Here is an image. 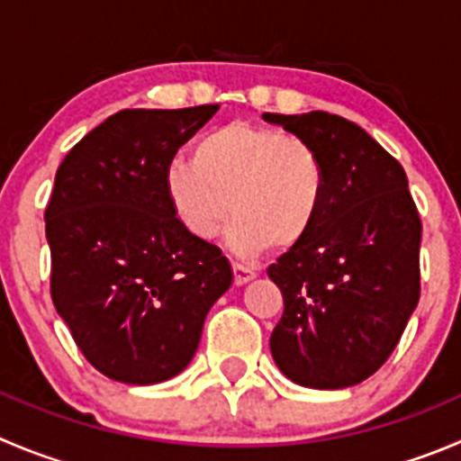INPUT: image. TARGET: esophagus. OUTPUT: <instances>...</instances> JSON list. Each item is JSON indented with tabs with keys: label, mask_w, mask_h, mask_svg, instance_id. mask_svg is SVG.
<instances>
[{
	"label": "esophagus",
	"mask_w": 461,
	"mask_h": 461,
	"mask_svg": "<svg viewBox=\"0 0 461 461\" xmlns=\"http://www.w3.org/2000/svg\"><path fill=\"white\" fill-rule=\"evenodd\" d=\"M251 278H256V271L249 269V267L240 265V262H233V283L235 285H244L249 283Z\"/></svg>",
	"instance_id": "obj_1"
}]
</instances>
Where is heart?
Here are the masks:
<instances>
[{
  "mask_svg": "<svg viewBox=\"0 0 461 461\" xmlns=\"http://www.w3.org/2000/svg\"><path fill=\"white\" fill-rule=\"evenodd\" d=\"M165 194L201 242L217 238L233 212L228 242L251 258L308 238L326 196V167L308 140L238 120L205 133L192 162L165 169Z\"/></svg>",
  "mask_w": 461,
  "mask_h": 461,
  "instance_id": "b5f03b06",
  "label": "heart"
}]
</instances>
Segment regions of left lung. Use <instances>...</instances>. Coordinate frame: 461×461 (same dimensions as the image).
<instances>
[{"instance_id": "obj_1", "label": "left lung", "mask_w": 461, "mask_h": 461, "mask_svg": "<svg viewBox=\"0 0 461 461\" xmlns=\"http://www.w3.org/2000/svg\"><path fill=\"white\" fill-rule=\"evenodd\" d=\"M265 120L308 140L326 167L317 223L267 269L285 303L271 355L303 387H350L387 362L419 303V210L401 162L353 122L323 111Z\"/></svg>"}]
</instances>
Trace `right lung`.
Masks as SVG:
<instances>
[{"mask_svg": "<svg viewBox=\"0 0 461 461\" xmlns=\"http://www.w3.org/2000/svg\"><path fill=\"white\" fill-rule=\"evenodd\" d=\"M217 111L126 108L78 140L56 172L45 210L51 301L83 357L117 383L181 374L233 283L221 249L192 238L165 194V169Z\"/></svg>", "mask_w": 461, "mask_h": 461, "instance_id": "right-lung-1", "label": "right lung"}]
</instances>
